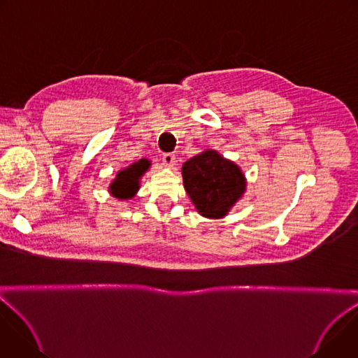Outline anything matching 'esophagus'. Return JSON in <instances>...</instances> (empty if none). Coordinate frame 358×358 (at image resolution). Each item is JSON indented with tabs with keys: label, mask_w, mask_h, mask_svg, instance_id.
<instances>
[{
	"label": "esophagus",
	"mask_w": 358,
	"mask_h": 358,
	"mask_svg": "<svg viewBox=\"0 0 358 358\" xmlns=\"http://www.w3.org/2000/svg\"><path fill=\"white\" fill-rule=\"evenodd\" d=\"M163 163L167 167H173L176 164V156L173 155V152H166V155L163 156Z\"/></svg>",
	"instance_id": "1"
}]
</instances>
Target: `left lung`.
<instances>
[{"mask_svg": "<svg viewBox=\"0 0 358 358\" xmlns=\"http://www.w3.org/2000/svg\"><path fill=\"white\" fill-rule=\"evenodd\" d=\"M184 188L196 211L206 218H222L242 198L246 180L241 169L215 150L202 151L182 164Z\"/></svg>", "mask_w": 358, "mask_h": 358, "instance_id": "8db88e82", "label": "left lung"}]
</instances>
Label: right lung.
<instances>
[{"instance_id":"add662e5","label":"right lung","mask_w":358,"mask_h":358,"mask_svg":"<svg viewBox=\"0 0 358 358\" xmlns=\"http://www.w3.org/2000/svg\"><path fill=\"white\" fill-rule=\"evenodd\" d=\"M150 166L151 164L147 159H141L124 170H120L109 185L110 194L119 199H131L140 188V178L150 169Z\"/></svg>"}]
</instances>
